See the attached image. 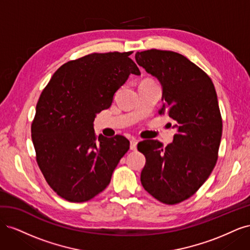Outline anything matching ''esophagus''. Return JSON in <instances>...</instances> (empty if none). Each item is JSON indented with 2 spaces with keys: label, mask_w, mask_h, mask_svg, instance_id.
<instances>
[{
  "label": "esophagus",
  "mask_w": 250,
  "mask_h": 250,
  "mask_svg": "<svg viewBox=\"0 0 250 250\" xmlns=\"http://www.w3.org/2000/svg\"><path fill=\"white\" fill-rule=\"evenodd\" d=\"M137 145H138V141L137 140H131L130 141V150H132V151L137 150Z\"/></svg>",
  "instance_id": "1"
}]
</instances>
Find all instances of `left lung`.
Returning a JSON list of instances; mask_svg holds the SVG:
<instances>
[{
	"mask_svg": "<svg viewBox=\"0 0 250 250\" xmlns=\"http://www.w3.org/2000/svg\"><path fill=\"white\" fill-rule=\"evenodd\" d=\"M135 60L160 81V113H168L176 128L167 147L156 140L139 143L146 157L141 183L158 201L176 204L198 191L218 160L222 119L216 89L208 75L179 53L151 49L135 53Z\"/></svg>",
	"mask_w": 250,
	"mask_h": 250,
	"instance_id": "obj_1",
	"label": "left lung"
}]
</instances>
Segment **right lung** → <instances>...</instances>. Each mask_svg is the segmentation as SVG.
I'll return each instance as SVG.
<instances>
[{"mask_svg": "<svg viewBox=\"0 0 250 250\" xmlns=\"http://www.w3.org/2000/svg\"><path fill=\"white\" fill-rule=\"evenodd\" d=\"M131 53H93L64 63L36 104V161L48 185L67 201L84 202L101 193L129 149L122 135L97 137L94 121L130 74L141 75Z\"/></svg>", "mask_w": 250, "mask_h": 250, "instance_id": "1", "label": "right lung"}]
</instances>
